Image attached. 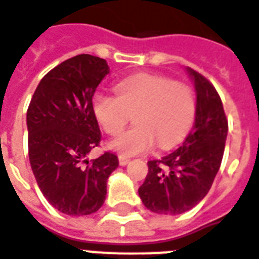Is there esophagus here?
<instances>
[{"instance_id": "1", "label": "esophagus", "mask_w": 259, "mask_h": 259, "mask_svg": "<svg viewBox=\"0 0 259 259\" xmlns=\"http://www.w3.org/2000/svg\"><path fill=\"white\" fill-rule=\"evenodd\" d=\"M118 163H120V165H127L130 163V158L125 157V156H120L118 157Z\"/></svg>"}]
</instances>
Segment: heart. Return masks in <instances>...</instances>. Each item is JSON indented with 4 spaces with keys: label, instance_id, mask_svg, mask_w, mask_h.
Here are the masks:
<instances>
[{
    "label": "heart",
    "instance_id": "1",
    "mask_svg": "<svg viewBox=\"0 0 259 259\" xmlns=\"http://www.w3.org/2000/svg\"><path fill=\"white\" fill-rule=\"evenodd\" d=\"M117 95L96 92L92 110L96 121L109 135L122 131L134 114L135 125L114 138L109 148L121 156L149 152L181 142L193 124L196 98L188 85L164 75L138 74L116 85Z\"/></svg>",
    "mask_w": 259,
    "mask_h": 259
}]
</instances>
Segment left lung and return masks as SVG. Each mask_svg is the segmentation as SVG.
<instances>
[{"instance_id":"1","label":"left lung","mask_w":259,"mask_h":259,"mask_svg":"<svg viewBox=\"0 0 259 259\" xmlns=\"http://www.w3.org/2000/svg\"><path fill=\"white\" fill-rule=\"evenodd\" d=\"M196 85V120L184 145L160 160L148 161L149 172L138 193L153 212L178 215L208 193L222 163L228 118L218 92L204 75L188 69Z\"/></svg>"}]
</instances>
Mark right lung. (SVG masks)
<instances>
[{
    "label": "right lung",
    "mask_w": 259,
    "mask_h": 259,
    "mask_svg": "<svg viewBox=\"0 0 259 259\" xmlns=\"http://www.w3.org/2000/svg\"><path fill=\"white\" fill-rule=\"evenodd\" d=\"M107 74L105 59L77 55L48 71L30 101V165L45 199L63 214L96 212L106 199L107 178L118 167L110 152L87 160L102 139L92 98Z\"/></svg>",
    "instance_id": "obj_1"
}]
</instances>
